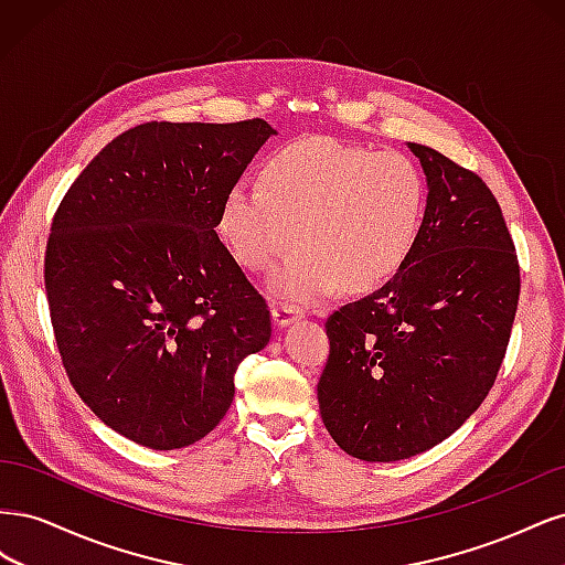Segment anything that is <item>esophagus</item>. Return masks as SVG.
<instances>
[{
    "instance_id": "1",
    "label": "esophagus",
    "mask_w": 565,
    "mask_h": 565,
    "mask_svg": "<svg viewBox=\"0 0 565 565\" xmlns=\"http://www.w3.org/2000/svg\"><path fill=\"white\" fill-rule=\"evenodd\" d=\"M303 313L297 306H289V303H276L273 306V322L278 324V328H285V324L299 320Z\"/></svg>"
}]
</instances>
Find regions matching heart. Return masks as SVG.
I'll return each instance as SVG.
<instances>
[{"label": "heart", "mask_w": 565, "mask_h": 565, "mask_svg": "<svg viewBox=\"0 0 565 565\" xmlns=\"http://www.w3.org/2000/svg\"><path fill=\"white\" fill-rule=\"evenodd\" d=\"M426 188L419 164L396 150L337 139H303L273 150L259 185H231L218 233L233 259L266 270L295 245L273 278V292L292 303L344 292H372L413 256L424 228Z\"/></svg>", "instance_id": "heart-1"}]
</instances>
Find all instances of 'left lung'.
Segmentation results:
<instances>
[{
  "mask_svg": "<svg viewBox=\"0 0 565 565\" xmlns=\"http://www.w3.org/2000/svg\"><path fill=\"white\" fill-rule=\"evenodd\" d=\"M407 148L429 183L419 243L396 278L324 322L320 415L337 446L365 461L419 455L476 413L521 295L516 247L486 181L429 146Z\"/></svg>",
  "mask_w": 565,
  "mask_h": 565,
  "instance_id": "8db88e82",
  "label": "left lung"
}]
</instances>
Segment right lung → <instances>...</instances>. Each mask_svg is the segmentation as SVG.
<instances>
[{
    "label": "right lung",
    "instance_id": "add662e5",
    "mask_svg": "<svg viewBox=\"0 0 565 565\" xmlns=\"http://www.w3.org/2000/svg\"><path fill=\"white\" fill-rule=\"evenodd\" d=\"M273 131L146 122L113 139L51 221L44 285L77 396L152 450L224 419L235 370L270 339V311L218 241V210Z\"/></svg>",
    "mask_w": 565,
    "mask_h": 565
}]
</instances>
